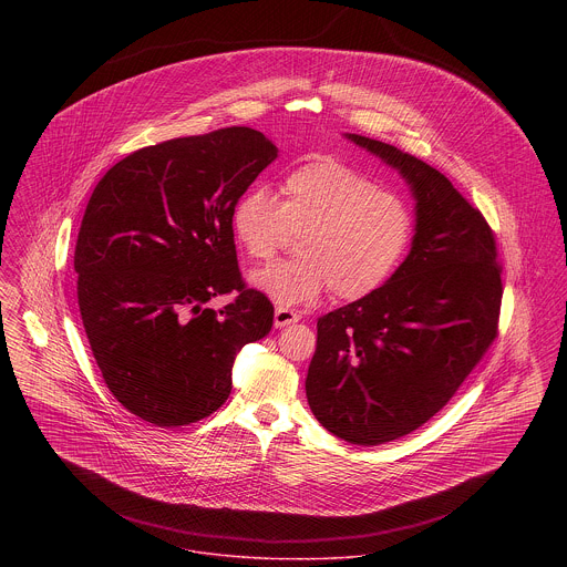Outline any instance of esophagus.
<instances>
[{"instance_id":"34e87169","label":"esophagus","mask_w":567,"mask_h":567,"mask_svg":"<svg viewBox=\"0 0 567 567\" xmlns=\"http://www.w3.org/2000/svg\"><path fill=\"white\" fill-rule=\"evenodd\" d=\"M272 321H275L277 329H284V327H288V324L299 323V315L292 312V310H288V308H277Z\"/></svg>"}]
</instances>
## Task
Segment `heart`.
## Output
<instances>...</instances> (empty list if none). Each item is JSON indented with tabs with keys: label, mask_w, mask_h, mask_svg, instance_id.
Instances as JSON below:
<instances>
[{
	"label": "heart",
	"mask_w": 567,
	"mask_h": 567,
	"mask_svg": "<svg viewBox=\"0 0 567 567\" xmlns=\"http://www.w3.org/2000/svg\"><path fill=\"white\" fill-rule=\"evenodd\" d=\"M281 205L266 187H250L231 209V234L250 259H268L286 229H303L295 259L250 275L255 290L279 308L310 306L331 288L358 301L375 295L402 266L414 238V216L400 196L364 172L319 157L290 169Z\"/></svg>",
	"instance_id": "heart-1"
}]
</instances>
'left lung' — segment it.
I'll use <instances>...</instances> for the list:
<instances>
[{"instance_id": "1", "label": "left lung", "mask_w": 567, "mask_h": 567, "mask_svg": "<svg viewBox=\"0 0 567 567\" xmlns=\"http://www.w3.org/2000/svg\"><path fill=\"white\" fill-rule=\"evenodd\" d=\"M398 169L414 198V238L375 295L319 319L306 395L319 423L353 445L410 434L452 400L497 333L495 240L454 185L400 148L344 133Z\"/></svg>"}]
</instances>
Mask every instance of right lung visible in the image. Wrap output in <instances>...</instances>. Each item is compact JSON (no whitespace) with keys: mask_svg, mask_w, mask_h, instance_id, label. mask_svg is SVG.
Masks as SVG:
<instances>
[{"mask_svg":"<svg viewBox=\"0 0 567 567\" xmlns=\"http://www.w3.org/2000/svg\"><path fill=\"white\" fill-rule=\"evenodd\" d=\"M277 153L246 126L178 137L115 163L89 198L74 255L82 324L109 391L148 423L216 412L236 355L272 327V303L244 288L231 209ZM227 291L236 302L206 306Z\"/></svg>","mask_w":567,"mask_h":567,"instance_id":"right-lung-1","label":"right lung"}]
</instances>
